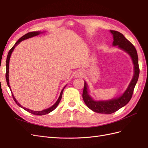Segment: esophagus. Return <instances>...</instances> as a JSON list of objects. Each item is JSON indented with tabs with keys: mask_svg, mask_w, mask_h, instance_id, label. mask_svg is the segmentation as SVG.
<instances>
[{
	"mask_svg": "<svg viewBox=\"0 0 148 148\" xmlns=\"http://www.w3.org/2000/svg\"><path fill=\"white\" fill-rule=\"evenodd\" d=\"M78 75H79V76L80 77V76H82V73H79Z\"/></svg>",
	"mask_w": 148,
	"mask_h": 148,
	"instance_id": "esophagus-1",
	"label": "esophagus"
}]
</instances>
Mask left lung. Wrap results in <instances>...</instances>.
<instances>
[{
	"label": "left lung",
	"instance_id": "8db88e82",
	"mask_svg": "<svg viewBox=\"0 0 148 148\" xmlns=\"http://www.w3.org/2000/svg\"><path fill=\"white\" fill-rule=\"evenodd\" d=\"M110 31L113 35V46H117L130 56L134 65V75L127 90L123 95L120 97L114 98L109 101H94L92 98L89 95L88 84L86 82H84L83 92V99L84 103L92 111L104 114H112L128 104L132 97L134 88L138 82L140 74L138 57L135 46L119 31L114 30H110Z\"/></svg>",
	"mask_w": 148,
	"mask_h": 148
}]
</instances>
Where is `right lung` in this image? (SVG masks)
Here are the masks:
<instances>
[{"label":"right lung","instance_id":"add662e5","mask_svg":"<svg viewBox=\"0 0 148 148\" xmlns=\"http://www.w3.org/2000/svg\"><path fill=\"white\" fill-rule=\"evenodd\" d=\"M42 33L39 32V31H33V32H29V33H26V34L23 35V36H22L21 38H20L18 41H16V42L15 44V45L13 46L12 49H10V50L9 51V52H8V55H7V60H6V73H5V78H6V80H7V85L8 86V87H9L10 89H11L10 87V84H9V78H8V73H9V61H10V56H11V54L12 52L13 51V49H15V47L21 41H23V40L25 39H28V38H32V37H34V36H36L37 35H39V34H41ZM65 86L63 88V89H62L61 92H60V96L59 97V99H58V100L56 101V102L54 104H53L52 107H49V108L48 109H44L43 110H41V111H34V110H31L30 109H28L27 108H25V107H23L22 106H21L18 102H17V101L16 100V99L15 98L14 96L13 95V94H12V96H13V99H14V101H15V102L16 103V104H18V106H19L20 107H21V108H23V109H25V110H26L27 112H28L32 114H34V115H46V114H47L49 113H50L51 112L53 111V110H54L56 107H57V106L59 105V102L62 99V93H63V91L64 88H65Z\"/></svg>","mask_w":148,"mask_h":148}]
</instances>
